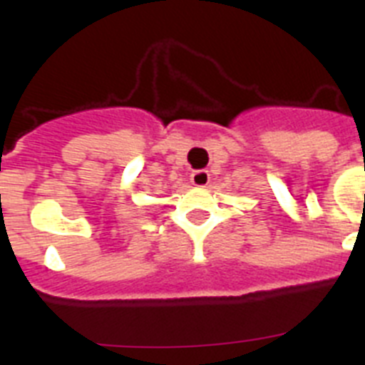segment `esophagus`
Returning a JSON list of instances; mask_svg holds the SVG:
<instances>
[{
	"label": "esophagus",
	"mask_w": 365,
	"mask_h": 365,
	"mask_svg": "<svg viewBox=\"0 0 365 365\" xmlns=\"http://www.w3.org/2000/svg\"><path fill=\"white\" fill-rule=\"evenodd\" d=\"M190 180H192L193 186L205 188V186L210 182V173L206 172V170H197V172H193L192 175H190Z\"/></svg>",
	"instance_id": "esophagus-1"
}]
</instances>
